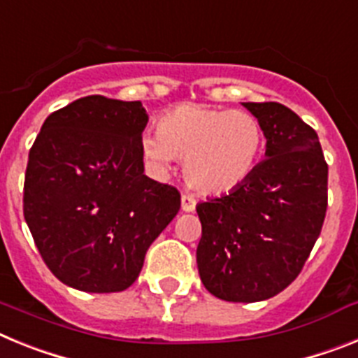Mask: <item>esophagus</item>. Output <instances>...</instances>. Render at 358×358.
Segmentation results:
<instances>
[{
    "mask_svg": "<svg viewBox=\"0 0 358 358\" xmlns=\"http://www.w3.org/2000/svg\"><path fill=\"white\" fill-rule=\"evenodd\" d=\"M195 197L194 195L189 194H185L181 197V206H182V211H195Z\"/></svg>",
    "mask_w": 358,
    "mask_h": 358,
    "instance_id": "1",
    "label": "esophagus"
}]
</instances>
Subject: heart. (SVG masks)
<instances>
[{
    "label": "heart",
    "mask_w": 358,
    "mask_h": 358,
    "mask_svg": "<svg viewBox=\"0 0 358 358\" xmlns=\"http://www.w3.org/2000/svg\"><path fill=\"white\" fill-rule=\"evenodd\" d=\"M264 141L260 122L251 113L181 103L159 116L157 132H145L141 150L159 172L182 159L189 185L202 194L222 195L252 176Z\"/></svg>",
    "instance_id": "1"
}]
</instances>
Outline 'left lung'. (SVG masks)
I'll return each mask as SVG.
<instances>
[{
    "mask_svg": "<svg viewBox=\"0 0 358 358\" xmlns=\"http://www.w3.org/2000/svg\"><path fill=\"white\" fill-rule=\"evenodd\" d=\"M267 148L240 188L197 206V267L208 292L233 303L276 296L297 278L321 235L328 164L317 132L278 102H245Z\"/></svg>",
    "mask_w": 358,
    "mask_h": 358,
    "instance_id": "8db88e82",
    "label": "left lung"
}]
</instances>
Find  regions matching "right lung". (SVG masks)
<instances>
[{
    "instance_id": "obj_1",
    "label": "right lung",
    "mask_w": 358,
    "mask_h": 358,
    "mask_svg": "<svg viewBox=\"0 0 358 358\" xmlns=\"http://www.w3.org/2000/svg\"><path fill=\"white\" fill-rule=\"evenodd\" d=\"M141 102L78 98L44 120L28 154L23 213L55 278L84 292H122L172 222L181 194L143 173Z\"/></svg>"
}]
</instances>
